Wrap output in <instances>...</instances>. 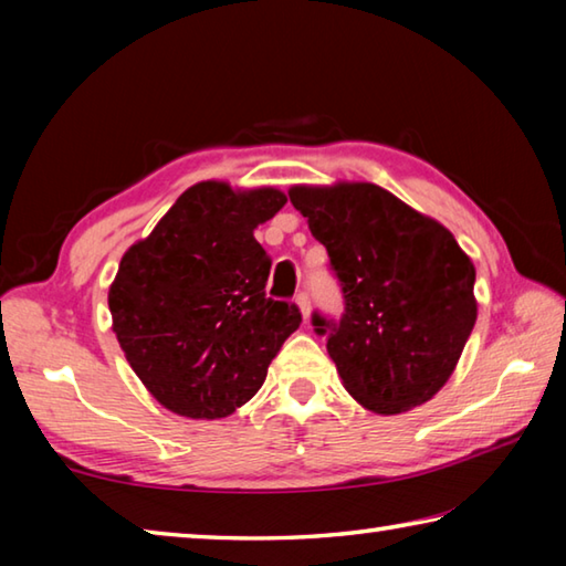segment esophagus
<instances>
[{"label":"esophagus","instance_id":"34e87169","mask_svg":"<svg viewBox=\"0 0 566 566\" xmlns=\"http://www.w3.org/2000/svg\"><path fill=\"white\" fill-rule=\"evenodd\" d=\"M296 306H300V312H302V319L306 322L310 319V314H312V302H310V294H300L296 296Z\"/></svg>","mask_w":566,"mask_h":566}]
</instances>
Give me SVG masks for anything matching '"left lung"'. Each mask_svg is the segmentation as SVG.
Masks as SVG:
<instances>
[{"label": "left lung", "instance_id": "left-lung-1", "mask_svg": "<svg viewBox=\"0 0 566 566\" xmlns=\"http://www.w3.org/2000/svg\"><path fill=\"white\" fill-rule=\"evenodd\" d=\"M294 209L327 247L344 314H314L344 389L375 415H401L452 377L474 329V264L454 234L369 181L296 185Z\"/></svg>", "mask_w": 566, "mask_h": 566}]
</instances>
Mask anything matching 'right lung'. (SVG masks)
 <instances>
[{"mask_svg":"<svg viewBox=\"0 0 566 566\" xmlns=\"http://www.w3.org/2000/svg\"><path fill=\"white\" fill-rule=\"evenodd\" d=\"M284 205L274 187L199 181L124 252L112 329L134 375L175 415L222 419L247 405L300 327L294 304L264 294L272 260L254 239Z\"/></svg>","mask_w":566,"mask_h":566,"instance_id":"right-lung-1","label":"right lung"}]
</instances>
